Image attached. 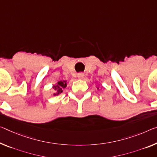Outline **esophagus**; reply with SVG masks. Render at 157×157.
Here are the masks:
<instances>
[{"mask_svg": "<svg viewBox=\"0 0 157 157\" xmlns=\"http://www.w3.org/2000/svg\"><path fill=\"white\" fill-rule=\"evenodd\" d=\"M77 77L79 79H83L84 78V74L83 73H78L77 74Z\"/></svg>", "mask_w": 157, "mask_h": 157, "instance_id": "obj_1", "label": "esophagus"}]
</instances>
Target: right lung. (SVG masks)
Returning a JSON list of instances; mask_svg holds the SVG:
<instances>
[{
	"label": "right lung",
	"instance_id": "1",
	"mask_svg": "<svg viewBox=\"0 0 157 157\" xmlns=\"http://www.w3.org/2000/svg\"><path fill=\"white\" fill-rule=\"evenodd\" d=\"M67 87V82L64 81H60L57 82V85H55L53 86V88L54 90H55V92L57 93L55 94V95H59V93H62V89L65 88Z\"/></svg>",
	"mask_w": 157,
	"mask_h": 157
}]
</instances>
